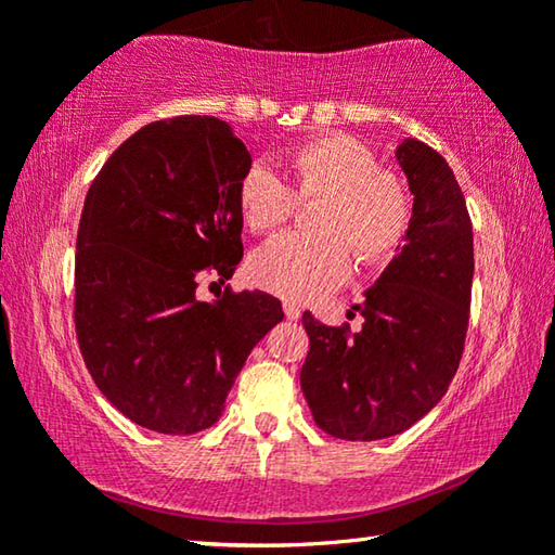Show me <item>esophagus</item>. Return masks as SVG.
I'll return each mask as SVG.
<instances>
[{
	"label": "esophagus",
	"mask_w": 555,
	"mask_h": 555,
	"mask_svg": "<svg viewBox=\"0 0 555 555\" xmlns=\"http://www.w3.org/2000/svg\"><path fill=\"white\" fill-rule=\"evenodd\" d=\"M284 313H286L288 321H298V318H300V308H298L296 304H291V300H286V304H284Z\"/></svg>",
	"instance_id": "34e87169"
}]
</instances>
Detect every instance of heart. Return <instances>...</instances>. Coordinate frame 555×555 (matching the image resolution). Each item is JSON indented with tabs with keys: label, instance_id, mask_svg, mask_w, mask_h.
Returning <instances> with one entry per match:
<instances>
[{
	"label": "heart",
	"instance_id": "1",
	"mask_svg": "<svg viewBox=\"0 0 555 555\" xmlns=\"http://www.w3.org/2000/svg\"><path fill=\"white\" fill-rule=\"evenodd\" d=\"M288 181L251 164L237 183L244 228L267 234L291 220L296 201H315L318 232L279 234L249 259L259 288L296 304H311L345 284L352 251L362 267H382L397 255L411 228L406 178L379 166L377 154L350 134L306 139L286 156Z\"/></svg>",
	"mask_w": 555,
	"mask_h": 555
}]
</instances>
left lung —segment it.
Wrapping results in <instances>:
<instances>
[{"label": "left lung", "instance_id": "obj_1", "mask_svg": "<svg viewBox=\"0 0 555 555\" xmlns=\"http://www.w3.org/2000/svg\"><path fill=\"white\" fill-rule=\"evenodd\" d=\"M413 218L401 255L354 306L362 331L304 313L311 337L300 389L315 424L340 440L401 434L436 406L463 360L473 298V222L453 171L424 142H403Z\"/></svg>", "mask_w": 555, "mask_h": 555}]
</instances>
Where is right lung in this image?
<instances>
[{"label": "right lung", "instance_id": "obj_1", "mask_svg": "<svg viewBox=\"0 0 555 555\" xmlns=\"http://www.w3.org/2000/svg\"><path fill=\"white\" fill-rule=\"evenodd\" d=\"M249 166L228 121L158 119L115 149L82 205L73 300L82 360L98 389L156 434L210 428L251 347L284 318L264 291L195 296L240 264L237 183Z\"/></svg>", "mask_w": 555, "mask_h": 555}]
</instances>
